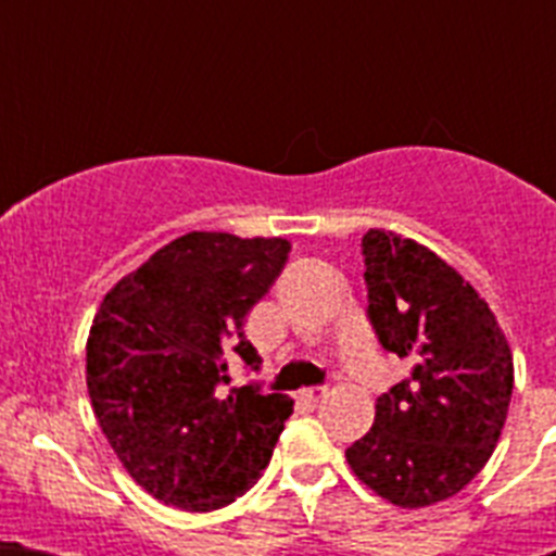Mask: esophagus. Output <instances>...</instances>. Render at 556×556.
I'll use <instances>...</instances> for the list:
<instances>
[{"mask_svg": "<svg viewBox=\"0 0 556 556\" xmlns=\"http://www.w3.org/2000/svg\"><path fill=\"white\" fill-rule=\"evenodd\" d=\"M326 395H328L326 387H308V390L298 392V401H301L303 406H308V409H317V406L326 401Z\"/></svg>", "mask_w": 556, "mask_h": 556, "instance_id": "esophagus-1", "label": "esophagus"}]
</instances>
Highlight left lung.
Segmentation results:
<instances>
[{
    "label": "left lung",
    "mask_w": 556,
    "mask_h": 556,
    "mask_svg": "<svg viewBox=\"0 0 556 556\" xmlns=\"http://www.w3.org/2000/svg\"><path fill=\"white\" fill-rule=\"evenodd\" d=\"M370 323L412 372L378 397L376 424L345 451L362 484L404 509L468 488L498 445L515 384L509 342L488 301L434 250L367 230Z\"/></svg>",
    "instance_id": "8db88e82"
}]
</instances>
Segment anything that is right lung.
Listing matches in <instances>:
<instances>
[{
  "mask_svg": "<svg viewBox=\"0 0 556 556\" xmlns=\"http://www.w3.org/2000/svg\"><path fill=\"white\" fill-rule=\"evenodd\" d=\"M292 244L191 230L113 283L86 342V384L97 424L122 468L161 504L186 513L228 507L262 479L287 395L228 384L225 356L258 353L244 317L281 275Z\"/></svg>",
  "mask_w": 556,
  "mask_h": 556,
  "instance_id": "1",
  "label": "right lung"
}]
</instances>
